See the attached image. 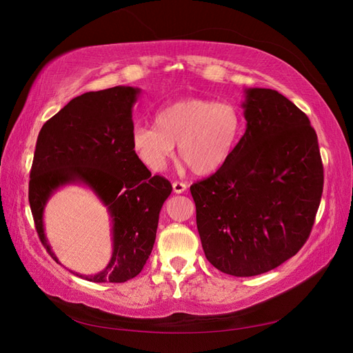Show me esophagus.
I'll list each match as a JSON object with an SVG mask.
<instances>
[{
    "mask_svg": "<svg viewBox=\"0 0 353 353\" xmlns=\"http://www.w3.org/2000/svg\"><path fill=\"white\" fill-rule=\"evenodd\" d=\"M172 188H174V193L181 194V193H184V191L187 190V184L185 183H179V181H175V183L172 184Z\"/></svg>",
    "mask_w": 353,
    "mask_h": 353,
    "instance_id": "1",
    "label": "esophagus"
}]
</instances>
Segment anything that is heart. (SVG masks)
I'll return each instance as SVG.
<instances>
[{"instance_id":"obj_1","label":"heart","mask_w":353,"mask_h":353,"mask_svg":"<svg viewBox=\"0 0 353 353\" xmlns=\"http://www.w3.org/2000/svg\"><path fill=\"white\" fill-rule=\"evenodd\" d=\"M244 126L239 105L228 100L185 99L156 113L154 125H135L131 145L152 172H162L178 153L197 175H210L236 150Z\"/></svg>"}]
</instances>
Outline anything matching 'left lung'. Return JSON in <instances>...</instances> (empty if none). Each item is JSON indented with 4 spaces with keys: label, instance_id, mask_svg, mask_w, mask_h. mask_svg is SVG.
<instances>
[{
    "label": "left lung",
    "instance_id": "8db88e82",
    "mask_svg": "<svg viewBox=\"0 0 353 353\" xmlns=\"http://www.w3.org/2000/svg\"><path fill=\"white\" fill-rule=\"evenodd\" d=\"M244 135L215 174L191 185L208 261L234 276L268 272L301 250L324 170L307 116L270 88H245Z\"/></svg>",
    "mask_w": 353,
    "mask_h": 353
}]
</instances>
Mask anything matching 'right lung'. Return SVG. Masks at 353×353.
<instances>
[{
	"label": "right lung",
	"instance_id": "1",
	"mask_svg": "<svg viewBox=\"0 0 353 353\" xmlns=\"http://www.w3.org/2000/svg\"><path fill=\"white\" fill-rule=\"evenodd\" d=\"M140 94L123 85L85 92L47 121L37 140L29 205L51 258L59 262L46 236L44 210L57 190L90 188L110 216L109 263L94 275L72 271L92 283H125L141 272L153 250L160 209L172 191L132 150V109Z\"/></svg>",
	"mask_w": 353,
	"mask_h": 353
}]
</instances>
